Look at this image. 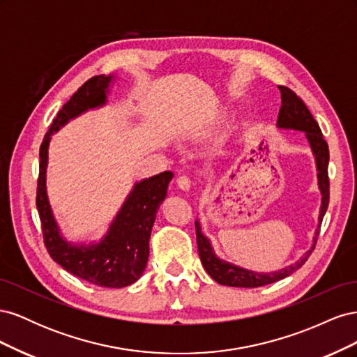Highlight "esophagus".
<instances>
[{
  "label": "esophagus",
  "instance_id": "34e87169",
  "mask_svg": "<svg viewBox=\"0 0 357 357\" xmlns=\"http://www.w3.org/2000/svg\"><path fill=\"white\" fill-rule=\"evenodd\" d=\"M190 185H192V181H190V178H189L188 176H180V177L177 178V186H178L181 190L189 192V190H190Z\"/></svg>",
  "mask_w": 357,
  "mask_h": 357
}]
</instances>
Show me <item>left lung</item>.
Wrapping results in <instances>:
<instances>
[{
    "mask_svg": "<svg viewBox=\"0 0 357 357\" xmlns=\"http://www.w3.org/2000/svg\"><path fill=\"white\" fill-rule=\"evenodd\" d=\"M280 92H282V107H280L278 119H277V128L286 129V131H299L304 132L307 142L312 155H314L316 168H317V185L321 193V205L319 211V225L317 229L312 236V245L310 250L304 253V256L299 257L295 264H291L286 268L278 269L273 273H256L252 269L241 268L235 264H231L225 259H220L214 253V248L211 241L204 235L201 229V223L197 219L195 228H197V244L202 266L208 275L223 286L231 287H261L265 284H271L283 280L291 273H295L302 265L307 262L311 252L314 250V245L317 243V236L320 231V225L325 215L328 205H329V177H328V165H329V147L321 135L319 123L314 121V117L307 109L299 96L290 91L286 86H278Z\"/></svg>",
    "mask_w": 357,
    "mask_h": 357,
    "instance_id": "left-lung-1",
    "label": "left lung"
}]
</instances>
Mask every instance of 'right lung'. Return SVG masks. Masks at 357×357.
Masks as SVG:
<instances>
[{
	"instance_id": "add662e5",
	"label": "right lung",
	"mask_w": 357,
	"mask_h": 357,
	"mask_svg": "<svg viewBox=\"0 0 357 357\" xmlns=\"http://www.w3.org/2000/svg\"><path fill=\"white\" fill-rule=\"evenodd\" d=\"M114 75H95L75 92L59 110L40 147V176L37 186V208L43 236L53 261L73 275L101 287L121 289L131 286L143 275L149 261V240L158 208L167 198L172 172L164 171L153 177L137 181L107 234L98 243H71L62 235L53 215L46 172L52 135L71 119L107 104V95Z\"/></svg>"
}]
</instances>
